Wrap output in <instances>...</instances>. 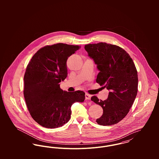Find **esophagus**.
<instances>
[{
    "instance_id": "esophagus-1",
    "label": "esophagus",
    "mask_w": 159,
    "mask_h": 159,
    "mask_svg": "<svg viewBox=\"0 0 159 159\" xmlns=\"http://www.w3.org/2000/svg\"><path fill=\"white\" fill-rule=\"evenodd\" d=\"M85 98H86V100H91V95H89V94H88V93H86V94H85Z\"/></svg>"
}]
</instances>
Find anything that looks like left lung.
<instances>
[{
  "instance_id": "1",
  "label": "left lung",
  "mask_w": 159,
  "mask_h": 159,
  "mask_svg": "<svg viewBox=\"0 0 159 159\" xmlns=\"http://www.w3.org/2000/svg\"><path fill=\"white\" fill-rule=\"evenodd\" d=\"M84 49L99 71L96 82L110 91L104 101L91 98L103 110L96 122L104 126L117 124L128 114L136 98L138 80L134 61L118 46L98 43L86 45Z\"/></svg>"
}]
</instances>
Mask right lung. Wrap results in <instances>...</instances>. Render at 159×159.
<instances>
[{"instance_id":"1","label":"right lung","mask_w":159,"mask_h":159,"mask_svg":"<svg viewBox=\"0 0 159 159\" xmlns=\"http://www.w3.org/2000/svg\"><path fill=\"white\" fill-rule=\"evenodd\" d=\"M79 48L64 43L46 46L34 55L27 66L25 101L32 117L44 127L54 129L67 123L71 105L85 100L83 91H63L59 84L67 76L68 57Z\"/></svg>"}]
</instances>
